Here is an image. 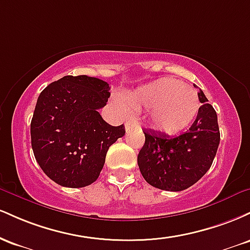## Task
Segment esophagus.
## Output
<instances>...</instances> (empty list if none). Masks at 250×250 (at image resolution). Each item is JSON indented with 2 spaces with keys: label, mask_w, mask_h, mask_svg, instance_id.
Listing matches in <instances>:
<instances>
[{
  "label": "esophagus",
  "mask_w": 250,
  "mask_h": 250,
  "mask_svg": "<svg viewBox=\"0 0 250 250\" xmlns=\"http://www.w3.org/2000/svg\"><path fill=\"white\" fill-rule=\"evenodd\" d=\"M134 127H136V123L134 121H128L125 122V130H130V129H133Z\"/></svg>",
  "instance_id": "obj_1"
}]
</instances>
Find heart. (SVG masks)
<instances>
[{"label":"heart","instance_id":"obj_1","mask_svg":"<svg viewBox=\"0 0 250 250\" xmlns=\"http://www.w3.org/2000/svg\"><path fill=\"white\" fill-rule=\"evenodd\" d=\"M137 110L150 109L149 121L156 130L176 134L194 121L200 109L197 93L193 88L171 77L155 80L130 91L127 96ZM125 110L129 107L120 102Z\"/></svg>","mask_w":250,"mask_h":250}]
</instances>
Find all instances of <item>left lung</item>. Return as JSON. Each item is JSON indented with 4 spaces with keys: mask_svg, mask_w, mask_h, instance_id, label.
<instances>
[{
    "mask_svg": "<svg viewBox=\"0 0 250 250\" xmlns=\"http://www.w3.org/2000/svg\"><path fill=\"white\" fill-rule=\"evenodd\" d=\"M202 103L191 127L176 137L145 130L146 141L137 155L140 171L150 186L168 191L185 190L208 171L220 143L217 115L203 91Z\"/></svg>",
    "mask_w": 250,
    "mask_h": 250,
    "instance_id": "8db88e82",
    "label": "left lung"
}]
</instances>
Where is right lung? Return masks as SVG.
I'll return each mask as SVG.
<instances>
[{
    "label": "right lung",
    "mask_w": 250,
    "mask_h": 250,
    "mask_svg": "<svg viewBox=\"0 0 250 250\" xmlns=\"http://www.w3.org/2000/svg\"><path fill=\"white\" fill-rule=\"evenodd\" d=\"M110 87L87 75L64 76L40 94L30 123L31 147L44 174L57 185L82 188L95 182L109 147L125 134L108 125L99 109Z\"/></svg>",
    "instance_id": "add662e5"
}]
</instances>
